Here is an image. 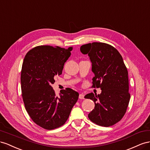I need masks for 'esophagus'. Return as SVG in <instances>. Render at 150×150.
Returning a JSON list of instances; mask_svg holds the SVG:
<instances>
[{
    "label": "esophagus",
    "mask_w": 150,
    "mask_h": 150,
    "mask_svg": "<svg viewBox=\"0 0 150 150\" xmlns=\"http://www.w3.org/2000/svg\"><path fill=\"white\" fill-rule=\"evenodd\" d=\"M79 99H84V94L83 93H80L79 95Z\"/></svg>",
    "instance_id": "esophagus-1"
}]
</instances>
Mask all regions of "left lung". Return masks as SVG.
Instances as JSON below:
<instances>
[{
    "instance_id": "1",
    "label": "left lung",
    "mask_w": 150,
    "mask_h": 150,
    "mask_svg": "<svg viewBox=\"0 0 150 150\" xmlns=\"http://www.w3.org/2000/svg\"><path fill=\"white\" fill-rule=\"evenodd\" d=\"M88 54L94 74L92 87L101 89V93H90L84 97L92 100L94 108L88 115L97 125L108 127L119 122L126 112L130 99L128 72L122 57L113 46L94 42L80 47Z\"/></svg>"
}]
</instances>
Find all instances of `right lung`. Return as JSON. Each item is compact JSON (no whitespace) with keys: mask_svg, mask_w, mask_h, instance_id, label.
Segmentation results:
<instances>
[{"mask_svg":"<svg viewBox=\"0 0 150 150\" xmlns=\"http://www.w3.org/2000/svg\"><path fill=\"white\" fill-rule=\"evenodd\" d=\"M71 47L39 46L28 51L21 70V83L25 110L36 125L51 130L63 125L79 99L77 92L62 90L59 97L51 85L62 74Z\"/></svg>","mask_w":150,"mask_h":150,"instance_id":"add662e5","label":"right lung"}]
</instances>
